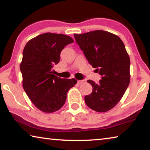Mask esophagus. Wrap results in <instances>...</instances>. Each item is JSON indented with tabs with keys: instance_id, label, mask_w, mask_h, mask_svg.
<instances>
[{
	"instance_id": "1",
	"label": "esophagus",
	"mask_w": 150,
	"mask_h": 150,
	"mask_svg": "<svg viewBox=\"0 0 150 150\" xmlns=\"http://www.w3.org/2000/svg\"><path fill=\"white\" fill-rule=\"evenodd\" d=\"M85 80H78L77 81V83L78 84H81V83H83L85 82Z\"/></svg>"
}]
</instances>
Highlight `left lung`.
Segmentation results:
<instances>
[{"label":"left lung","mask_w":150,"mask_h":150,"mask_svg":"<svg viewBox=\"0 0 150 150\" xmlns=\"http://www.w3.org/2000/svg\"><path fill=\"white\" fill-rule=\"evenodd\" d=\"M76 42L96 72L102 76L93 87L85 101L92 110L105 112L121 100L130 81V57L123 42L118 35L103 30L74 34Z\"/></svg>","instance_id":"8db88e82"}]
</instances>
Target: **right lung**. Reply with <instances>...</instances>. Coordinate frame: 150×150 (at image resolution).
I'll list each match as a JSON object with an SVG mask.
<instances>
[{"mask_svg": "<svg viewBox=\"0 0 150 150\" xmlns=\"http://www.w3.org/2000/svg\"><path fill=\"white\" fill-rule=\"evenodd\" d=\"M73 40L69 35L44 33L28 42L20 63L22 86L30 100L44 112L52 113L62 107L67 93L77 81L62 79L52 69L60 60L61 52Z\"/></svg>", "mask_w": 150, "mask_h": 150, "instance_id": "add662e5", "label": "right lung"}]
</instances>
